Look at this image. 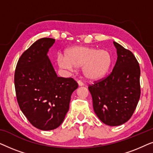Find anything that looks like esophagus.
<instances>
[{
  "label": "esophagus",
  "instance_id": "34e87169",
  "mask_svg": "<svg viewBox=\"0 0 153 153\" xmlns=\"http://www.w3.org/2000/svg\"><path fill=\"white\" fill-rule=\"evenodd\" d=\"M77 83H78V84H79V86H82V85H84V83H83L82 81H80V80L77 81Z\"/></svg>",
  "mask_w": 153,
  "mask_h": 153
}]
</instances>
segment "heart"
Returning a JSON list of instances; mask_svg holds the SVG:
<instances>
[{
  "instance_id": "1",
  "label": "heart",
  "mask_w": 153,
  "mask_h": 153,
  "mask_svg": "<svg viewBox=\"0 0 153 153\" xmlns=\"http://www.w3.org/2000/svg\"><path fill=\"white\" fill-rule=\"evenodd\" d=\"M65 56H58L60 68L72 70L83 67V75L90 80H97L109 72L112 65V56L106 49L88 47H74L67 50Z\"/></svg>"
}]
</instances>
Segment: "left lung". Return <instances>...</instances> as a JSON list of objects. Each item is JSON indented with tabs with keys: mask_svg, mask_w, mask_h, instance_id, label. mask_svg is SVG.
Masks as SVG:
<instances>
[{
	"mask_svg": "<svg viewBox=\"0 0 153 153\" xmlns=\"http://www.w3.org/2000/svg\"><path fill=\"white\" fill-rule=\"evenodd\" d=\"M118 58L107 76L88 85L94 111L104 124L118 126L132 116L141 95L139 64L132 52L114 42Z\"/></svg>",
	"mask_w": 153,
	"mask_h": 153,
	"instance_id": "left-lung-1",
	"label": "left lung"
}]
</instances>
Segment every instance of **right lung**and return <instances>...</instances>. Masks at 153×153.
Segmentation results:
<instances>
[{"mask_svg": "<svg viewBox=\"0 0 153 153\" xmlns=\"http://www.w3.org/2000/svg\"><path fill=\"white\" fill-rule=\"evenodd\" d=\"M55 39H39L20 56L14 72L19 106L28 120L42 130L59 127L78 88L72 78L57 76L47 55Z\"/></svg>", "mask_w": 153, "mask_h": 153, "instance_id": "obj_1", "label": "right lung"}]
</instances>
